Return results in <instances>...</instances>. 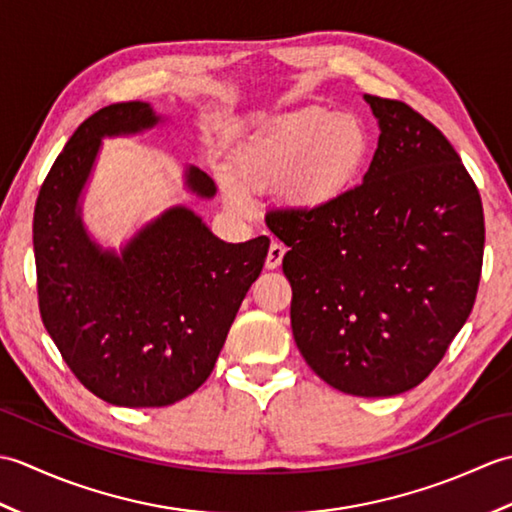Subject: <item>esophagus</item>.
Returning a JSON list of instances; mask_svg holds the SVG:
<instances>
[{"label":"esophagus","instance_id":"34e87169","mask_svg":"<svg viewBox=\"0 0 512 512\" xmlns=\"http://www.w3.org/2000/svg\"><path fill=\"white\" fill-rule=\"evenodd\" d=\"M284 255H286V246L281 244V242H270V246H268V255H266V268L268 270H275V268H279L281 266V259H284Z\"/></svg>","mask_w":512,"mask_h":512}]
</instances>
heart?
Returning <instances> with one entry per match:
<instances>
[{"instance_id":"heart-1","label":"heart","mask_w":512,"mask_h":512,"mask_svg":"<svg viewBox=\"0 0 512 512\" xmlns=\"http://www.w3.org/2000/svg\"><path fill=\"white\" fill-rule=\"evenodd\" d=\"M369 154V134L354 114L303 107L255 129L233 154L237 189H273L284 182L299 209H321L350 191ZM231 189L235 202H242Z\"/></svg>"}]
</instances>
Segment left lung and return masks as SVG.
Masks as SVG:
<instances>
[{
    "mask_svg": "<svg viewBox=\"0 0 512 512\" xmlns=\"http://www.w3.org/2000/svg\"><path fill=\"white\" fill-rule=\"evenodd\" d=\"M380 136L361 184L321 209H275L288 246L290 323L312 372L352 396L420 385L469 319L484 259V209L440 129L365 94Z\"/></svg>",
    "mask_w": 512,
    "mask_h": 512,
    "instance_id": "8db88e82",
    "label": "left lung"
}]
</instances>
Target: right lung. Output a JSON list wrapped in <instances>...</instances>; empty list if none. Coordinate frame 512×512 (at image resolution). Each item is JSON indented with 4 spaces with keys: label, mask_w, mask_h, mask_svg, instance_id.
I'll use <instances>...</instances> for the list:
<instances>
[{
    "label": "right lung",
    "mask_w": 512,
    "mask_h": 512,
    "mask_svg": "<svg viewBox=\"0 0 512 512\" xmlns=\"http://www.w3.org/2000/svg\"><path fill=\"white\" fill-rule=\"evenodd\" d=\"M147 103L94 112L54 160L32 220L41 321L72 374L121 407H167L211 376L228 328L266 262V235L224 244L184 206L169 209L121 257L96 248L76 200L103 136L156 125ZM204 198L213 180L189 169Z\"/></svg>",
    "instance_id": "obj_1"
}]
</instances>
